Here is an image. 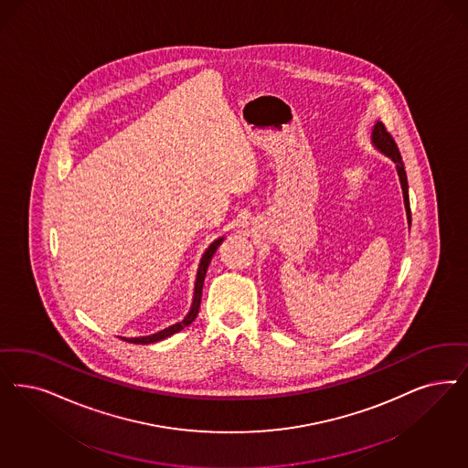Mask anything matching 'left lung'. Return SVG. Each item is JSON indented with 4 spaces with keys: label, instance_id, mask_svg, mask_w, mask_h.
Instances as JSON below:
<instances>
[{
    "label": "left lung",
    "instance_id": "left-lung-1",
    "mask_svg": "<svg viewBox=\"0 0 468 468\" xmlns=\"http://www.w3.org/2000/svg\"><path fill=\"white\" fill-rule=\"evenodd\" d=\"M371 144L377 146L382 154H386L387 157H390L398 175H399V181H401V188H403L404 207H406V218H408V225H411V209H410V195H408V177H406V171H404L403 159L399 154V148L396 145L394 138L390 136V133L387 131L386 126L382 122H377L371 131Z\"/></svg>",
    "mask_w": 468,
    "mask_h": 468
}]
</instances>
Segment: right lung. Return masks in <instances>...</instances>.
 <instances>
[{
	"label": "right lung",
	"mask_w": 468,
	"mask_h": 468,
	"mask_svg": "<svg viewBox=\"0 0 468 468\" xmlns=\"http://www.w3.org/2000/svg\"><path fill=\"white\" fill-rule=\"evenodd\" d=\"M223 240H225V237H221V239H218V240H214V242L210 243L209 247H207V250L204 252V256L200 259L198 271H197V280H195L194 303H192V307H190L188 314H186L181 322L175 323V324H171V326L164 328L161 332L152 334V335H146V337H131V339L121 337V339L126 340V342H131V344H154V342H159V340L171 337L173 334H176V332L183 330L185 326H188L190 323L194 322L195 318H197V314H198V309H200L202 287H204V280H206V273H207V268H209L210 259H212L214 252L218 250V247L221 245Z\"/></svg>",
	"instance_id": "add662e5"
}]
</instances>
